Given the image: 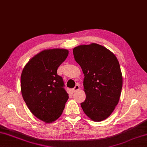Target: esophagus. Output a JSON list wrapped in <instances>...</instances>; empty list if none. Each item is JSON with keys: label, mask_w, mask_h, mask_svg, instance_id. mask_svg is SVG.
Instances as JSON below:
<instances>
[{"label": "esophagus", "mask_w": 147, "mask_h": 147, "mask_svg": "<svg viewBox=\"0 0 147 147\" xmlns=\"http://www.w3.org/2000/svg\"><path fill=\"white\" fill-rule=\"evenodd\" d=\"M78 90H80V86H79V85H76L75 86H74V88L73 89L74 92L78 91Z\"/></svg>", "instance_id": "34e87169"}]
</instances>
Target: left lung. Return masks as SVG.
I'll list each match as a JSON object with an SVG mask.
<instances>
[{"label": "left lung", "mask_w": 147, "mask_h": 147, "mask_svg": "<svg viewBox=\"0 0 147 147\" xmlns=\"http://www.w3.org/2000/svg\"><path fill=\"white\" fill-rule=\"evenodd\" d=\"M73 54L85 76L83 111L93 121H104L120 98L123 76L117 59L109 49L95 43L76 47Z\"/></svg>", "instance_id": "1"}]
</instances>
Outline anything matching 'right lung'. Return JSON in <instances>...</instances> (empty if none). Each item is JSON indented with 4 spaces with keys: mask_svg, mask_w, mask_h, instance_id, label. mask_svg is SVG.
<instances>
[{
    "mask_svg": "<svg viewBox=\"0 0 147 147\" xmlns=\"http://www.w3.org/2000/svg\"><path fill=\"white\" fill-rule=\"evenodd\" d=\"M69 54L67 49H47L33 57L21 76L22 96L31 112L51 123L61 116L69 98L57 70Z\"/></svg>",
    "mask_w": 147,
    "mask_h": 147,
    "instance_id": "right-lung-1",
    "label": "right lung"
}]
</instances>
